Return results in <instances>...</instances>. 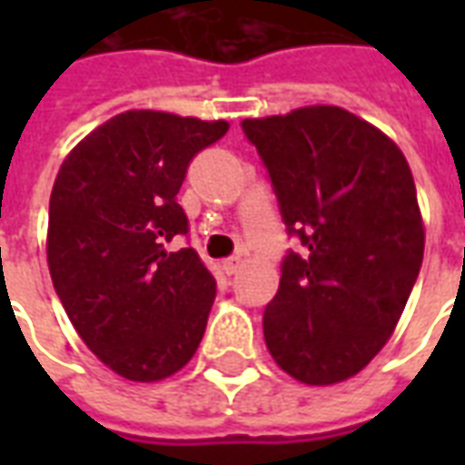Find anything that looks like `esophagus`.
<instances>
[{
	"label": "esophagus",
	"mask_w": 465,
	"mask_h": 465,
	"mask_svg": "<svg viewBox=\"0 0 465 465\" xmlns=\"http://www.w3.org/2000/svg\"><path fill=\"white\" fill-rule=\"evenodd\" d=\"M222 266H223V272L232 276V273H236L239 269H242V256H229V259H223Z\"/></svg>",
	"instance_id": "esophagus-1"
}]
</instances>
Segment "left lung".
<instances>
[{
	"mask_svg": "<svg viewBox=\"0 0 465 465\" xmlns=\"http://www.w3.org/2000/svg\"><path fill=\"white\" fill-rule=\"evenodd\" d=\"M279 202L286 252L263 339L289 376L329 386L369 363L396 329L423 262L409 162L339 106L243 119Z\"/></svg>",
	"mask_w": 465,
	"mask_h": 465,
	"instance_id": "obj_1",
	"label": "left lung"
}]
</instances>
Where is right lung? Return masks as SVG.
Wrapping results in <instances>:
<instances>
[{
    "mask_svg": "<svg viewBox=\"0 0 465 465\" xmlns=\"http://www.w3.org/2000/svg\"><path fill=\"white\" fill-rule=\"evenodd\" d=\"M226 132V122L124 112L56 173L46 236L56 296L82 341L124 379H166L202 343L216 282L192 246H166L189 233L176 202L189 163Z\"/></svg>",
    "mask_w": 465,
    "mask_h": 465,
    "instance_id": "obj_1",
    "label": "right lung"
}]
</instances>
